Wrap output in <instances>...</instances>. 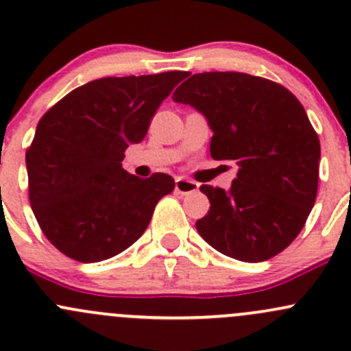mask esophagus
<instances>
[{
    "label": "esophagus",
    "mask_w": 351,
    "mask_h": 351,
    "mask_svg": "<svg viewBox=\"0 0 351 351\" xmlns=\"http://www.w3.org/2000/svg\"><path fill=\"white\" fill-rule=\"evenodd\" d=\"M175 190L182 195H186V193H193L198 190V183L192 182V180L186 178H176L175 182Z\"/></svg>",
    "instance_id": "esophagus-1"
}]
</instances>
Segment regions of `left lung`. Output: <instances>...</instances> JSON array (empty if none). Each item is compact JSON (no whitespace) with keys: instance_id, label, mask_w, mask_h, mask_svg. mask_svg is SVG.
<instances>
[{"instance_id":"obj_1","label":"left lung","mask_w":351,"mask_h":351,"mask_svg":"<svg viewBox=\"0 0 351 351\" xmlns=\"http://www.w3.org/2000/svg\"><path fill=\"white\" fill-rule=\"evenodd\" d=\"M173 100L207 119L212 158L239 166L229 190L200 186L210 208L198 234L247 263L284 251L306 224L319 180V139L300 101L282 84L232 71L193 74Z\"/></svg>"}]
</instances>
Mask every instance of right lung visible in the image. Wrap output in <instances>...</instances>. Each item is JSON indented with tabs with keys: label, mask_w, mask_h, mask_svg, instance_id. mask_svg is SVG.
<instances>
[{
	"label": "right lung",
	"mask_w": 351,
	"mask_h": 351,
	"mask_svg": "<svg viewBox=\"0 0 351 351\" xmlns=\"http://www.w3.org/2000/svg\"><path fill=\"white\" fill-rule=\"evenodd\" d=\"M183 77L182 71L101 77L40 119L25 156L30 205L45 238L66 256L95 263L122 253L146 231L159 198L173 192L169 175L143 180L122 159Z\"/></svg>",
	"instance_id": "right-lung-1"
}]
</instances>
